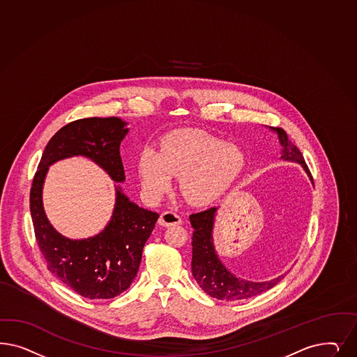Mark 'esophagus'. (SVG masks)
I'll return each instance as SVG.
<instances>
[{
	"label": "esophagus",
	"instance_id": "1",
	"mask_svg": "<svg viewBox=\"0 0 357 357\" xmlns=\"http://www.w3.org/2000/svg\"><path fill=\"white\" fill-rule=\"evenodd\" d=\"M181 218L180 215H177L176 213L173 211H164L160 215L159 219V225L164 226V227H169V226H176V225H181Z\"/></svg>",
	"mask_w": 357,
	"mask_h": 357
}]
</instances>
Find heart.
Wrapping results in <instances>:
<instances>
[{
	"instance_id": "obj_1",
	"label": "heart",
	"mask_w": 357,
	"mask_h": 357,
	"mask_svg": "<svg viewBox=\"0 0 357 357\" xmlns=\"http://www.w3.org/2000/svg\"><path fill=\"white\" fill-rule=\"evenodd\" d=\"M244 153L222 139L196 130L174 132L160 152L144 151L139 158V176L147 196L159 198L180 174V190L193 204H206L225 193L239 177Z\"/></svg>"
}]
</instances>
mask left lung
<instances>
[{
    "mask_svg": "<svg viewBox=\"0 0 357 357\" xmlns=\"http://www.w3.org/2000/svg\"><path fill=\"white\" fill-rule=\"evenodd\" d=\"M278 134L280 143L282 146V159L285 160L297 161L302 164L306 173L311 180L309 167L306 165L305 159L296 144L291 143L288 138V134L284 128H273ZM217 207H210L199 213L192 214L190 223L193 226V253H192V272L197 284L201 289L213 298L222 301H241V299L251 298L259 296L260 293L266 291L268 289L273 288L281 277L265 282H252L242 280L230 273L225 265L220 263L218 255L215 253L213 245V225L215 217Z\"/></svg>",
    "mask_w": 357,
    "mask_h": 357,
    "instance_id": "1",
    "label": "left lung"
}]
</instances>
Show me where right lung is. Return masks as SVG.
Wrapping results in <instances>:
<instances>
[{"label": "right lung", "mask_w": 357, "mask_h": 357, "mask_svg": "<svg viewBox=\"0 0 357 357\" xmlns=\"http://www.w3.org/2000/svg\"><path fill=\"white\" fill-rule=\"evenodd\" d=\"M125 126L116 116H92L61 127L43 151L30 190L35 238L47 269L85 298H114L131 285L159 214L135 205L116 186L114 211L105 230L88 239L70 241L47 219L42 204L43 181L51 164L82 155L104 168L115 183H122L125 169L119 146L128 131Z\"/></svg>", "instance_id": "add662e5"}]
</instances>
